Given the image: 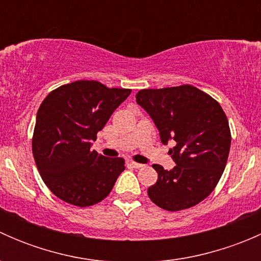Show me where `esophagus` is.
<instances>
[{
	"mask_svg": "<svg viewBox=\"0 0 261 261\" xmlns=\"http://www.w3.org/2000/svg\"><path fill=\"white\" fill-rule=\"evenodd\" d=\"M130 165L133 168H135V169H140V168L144 167V165L140 164V163H135V162H130Z\"/></svg>",
	"mask_w": 261,
	"mask_h": 261,
	"instance_id": "34e87169",
	"label": "esophagus"
}]
</instances>
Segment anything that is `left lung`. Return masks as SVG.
I'll list each match as a JSON object with an SVG mask.
<instances>
[{
	"mask_svg": "<svg viewBox=\"0 0 261 261\" xmlns=\"http://www.w3.org/2000/svg\"><path fill=\"white\" fill-rule=\"evenodd\" d=\"M136 102L149 114L169 149L175 167L154 164L158 180L147 188L150 199L167 211L191 208L217 186L231 146L228 121L217 101L189 84L143 89Z\"/></svg>",
	"mask_w": 261,
	"mask_h": 261,
	"instance_id": "8db88e82",
	"label": "left lung"
}]
</instances>
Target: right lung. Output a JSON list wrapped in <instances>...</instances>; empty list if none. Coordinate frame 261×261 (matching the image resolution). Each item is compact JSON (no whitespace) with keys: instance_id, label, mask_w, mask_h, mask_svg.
Here are the masks:
<instances>
[{"instance_id":"add662e5","label":"right lung","mask_w":261,"mask_h":261,"mask_svg":"<svg viewBox=\"0 0 261 261\" xmlns=\"http://www.w3.org/2000/svg\"><path fill=\"white\" fill-rule=\"evenodd\" d=\"M130 93L97 81H77L50 92L40 105L33 154L44 183L58 198L87 207L112 191L125 170L123 159L99 155L91 146Z\"/></svg>"}]
</instances>
